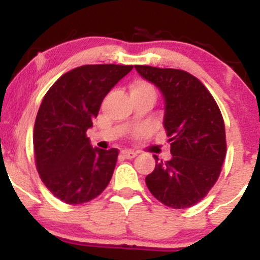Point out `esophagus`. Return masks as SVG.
Returning a JSON list of instances; mask_svg holds the SVG:
<instances>
[{
  "mask_svg": "<svg viewBox=\"0 0 260 260\" xmlns=\"http://www.w3.org/2000/svg\"><path fill=\"white\" fill-rule=\"evenodd\" d=\"M120 154H122V156L124 157V158L131 159V158H135V157L137 156V152L131 151V149H123V151L120 152Z\"/></svg>",
  "mask_w": 260,
  "mask_h": 260,
  "instance_id": "obj_1",
  "label": "esophagus"
}]
</instances>
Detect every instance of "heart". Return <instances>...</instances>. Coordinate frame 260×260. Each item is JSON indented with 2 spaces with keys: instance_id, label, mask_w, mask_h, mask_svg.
Segmentation results:
<instances>
[{
  "instance_id": "b5f03b06",
  "label": "heart",
  "mask_w": 260,
  "mask_h": 260,
  "mask_svg": "<svg viewBox=\"0 0 260 260\" xmlns=\"http://www.w3.org/2000/svg\"><path fill=\"white\" fill-rule=\"evenodd\" d=\"M131 98H137V96H149L154 101L156 98V89L148 81L138 79L131 83L129 85Z\"/></svg>"
}]
</instances>
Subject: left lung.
Segmentation results:
<instances>
[{"mask_svg": "<svg viewBox=\"0 0 260 260\" xmlns=\"http://www.w3.org/2000/svg\"><path fill=\"white\" fill-rule=\"evenodd\" d=\"M135 68L164 95V127L172 154L166 162L153 154L156 166L146 185L164 205L190 208L219 179L226 154L222 115L210 91L193 75L179 69Z\"/></svg>", "mask_w": 260, "mask_h": 260, "instance_id": "8db88e82", "label": "left lung"}]
</instances>
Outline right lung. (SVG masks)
Masks as SVG:
<instances>
[{
    "mask_svg": "<svg viewBox=\"0 0 260 260\" xmlns=\"http://www.w3.org/2000/svg\"><path fill=\"white\" fill-rule=\"evenodd\" d=\"M132 65H83L60 77L44 96L34 127V152L41 180L55 198L88 203L108 186L118 149L91 147L102 102Z\"/></svg>",
    "mask_w": 260,
    "mask_h": 260,
    "instance_id": "right-lung-1",
    "label": "right lung"
}]
</instances>
